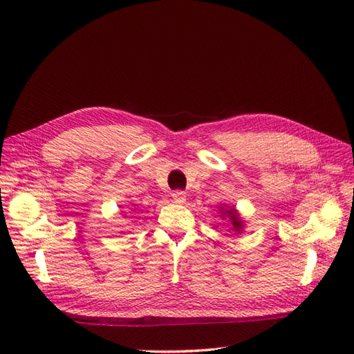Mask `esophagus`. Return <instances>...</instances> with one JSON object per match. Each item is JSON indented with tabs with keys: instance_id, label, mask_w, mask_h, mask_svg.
I'll return each instance as SVG.
<instances>
[{
	"instance_id": "1",
	"label": "esophagus",
	"mask_w": 354,
	"mask_h": 354,
	"mask_svg": "<svg viewBox=\"0 0 354 354\" xmlns=\"http://www.w3.org/2000/svg\"><path fill=\"white\" fill-rule=\"evenodd\" d=\"M171 198H173V201L176 202V204H184V202L187 201V194L181 190H176V192L171 193Z\"/></svg>"
}]
</instances>
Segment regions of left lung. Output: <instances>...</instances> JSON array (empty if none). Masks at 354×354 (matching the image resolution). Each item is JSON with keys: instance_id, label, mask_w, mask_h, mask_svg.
<instances>
[{"instance_id": "left-lung-1", "label": "left lung", "mask_w": 354, "mask_h": 354, "mask_svg": "<svg viewBox=\"0 0 354 354\" xmlns=\"http://www.w3.org/2000/svg\"><path fill=\"white\" fill-rule=\"evenodd\" d=\"M219 208V217L222 221L227 222L228 225V231L236 232V234H240L245 230V222L242 217H240V213L236 209L234 205H217ZM225 225V223H222ZM214 228H217V225H214Z\"/></svg>"}]
</instances>
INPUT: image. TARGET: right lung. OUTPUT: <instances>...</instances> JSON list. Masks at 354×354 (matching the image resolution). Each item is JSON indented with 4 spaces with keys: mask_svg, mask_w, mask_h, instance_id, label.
Listing matches in <instances>:
<instances>
[{
    "mask_svg": "<svg viewBox=\"0 0 354 354\" xmlns=\"http://www.w3.org/2000/svg\"><path fill=\"white\" fill-rule=\"evenodd\" d=\"M137 207H138L137 204H133V207H131V209H132V212H133V209H137Z\"/></svg>",
    "mask_w": 354,
    "mask_h": 354,
    "instance_id": "1",
    "label": "right lung"
}]
</instances>
